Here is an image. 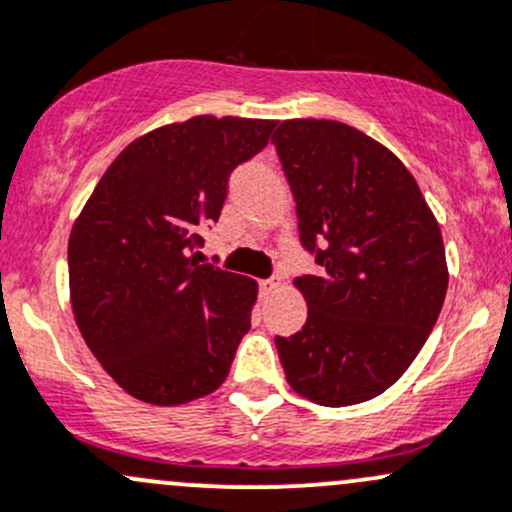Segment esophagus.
I'll list each match as a JSON object with an SVG mask.
<instances>
[{
	"label": "esophagus",
	"instance_id": "1",
	"mask_svg": "<svg viewBox=\"0 0 512 512\" xmlns=\"http://www.w3.org/2000/svg\"><path fill=\"white\" fill-rule=\"evenodd\" d=\"M282 287V277H270V279H262L260 282V294L262 297H272L277 289Z\"/></svg>",
	"mask_w": 512,
	"mask_h": 512
}]
</instances>
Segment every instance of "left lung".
Returning <instances> with one entry per match:
<instances>
[{
  "instance_id": "1",
  "label": "left lung",
  "mask_w": 512,
  "mask_h": 512,
  "mask_svg": "<svg viewBox=\"0 0 512 512\" xmlns=\"http://www.w3.org/2000/svg\"><path fill=\"white\" fill-rule=\"evenodd\" d=\"M319 274L294 279L309 316L277 336L287 383L346 407L383 395L432 333L449 287L444 240L405 164L336 120H284L272 137Z\"/></svg>"
}]
</instances>
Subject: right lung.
Returning <instances> with one entry per match:
<instances>
[{"mask_svg": "<svg viewBox=\"0 0 512 512\" xmlns=\"http://www.w3.org/2000/svg\"><path fill=\"white\" fill-rule=\"evenodd\" d=\"M274 120L196 115L129 142L75 218L68 282L75 324L122 390L171 407L228 378L257 282L198 265L235 166L265 149Z\"/></svg>", "mask_w": 512, "mask_h": 512, "instance_id": "1", "label": "right lung"}]
</instances>
